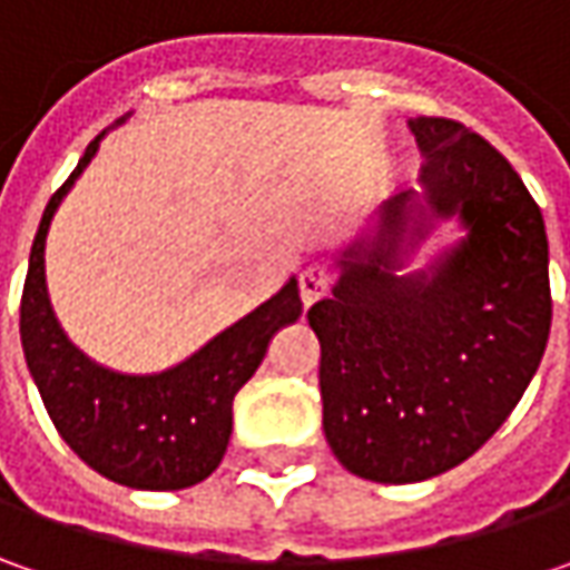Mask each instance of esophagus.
<instances>
[{"label": "esophagus", "instance_id": "esophagus-1", "mask_svg": "<svg viewBox=\"0 0 570 570\" xmlns=\"http://www.w3.org/2000/svg\"><path fill=\"white\" fill-rule=\"evenodd\" d=\"M297 288H301V301H304V307H311V304H317L320 297L326 295V288H330V275L323 266H307L301 278H297Z\"/></svg>", "mask_w": 570, "mask_h": 570}]
</instances>
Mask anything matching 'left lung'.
<instances>
[{
    "label": "left lung",
    "instance_id": "obj_1",
    "mask_svg": "<svg viewBox=\"0 0 570 570\" xmlns=\"http://www.w3.org/2000/svg\"><path fill=\"white\" fill-rule=\"evenodd\" d=\"M415 189L333 256L320 340L323 431L342 466L383 485L460 466L514 412L549 326L542 212L501 151L466 126L415 117ZM461 237L411 269L434 227Z\"/></svg>",
    "mask_w": 570,
    "mask_h": 570
}]
</instances>
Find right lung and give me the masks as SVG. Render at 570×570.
Listing matches in <instances>:
<instances>
[{
    "instance_id": "right-lung-1",
    "label": "right lung",
    "mask_w": 570,
    "mask_h": 570,
    "mask_svg": "<svg viewBox=\"0 0 570 570\" xmlns=\"http://www.w3.org/2000/svg\"><path fill=\"white\" fill-rule=\"evenodd\" d=\"M110 129L85 148L72 177L43 208L21 297V348L56 431L91 470L126 489L180 492L218 470L234 396L263 364L275 333L301 320V295L292 275L269 301L165 371L126 374L88 358L56 317L43 253L56 208Z\"/></svg>"
}]
</instances>
